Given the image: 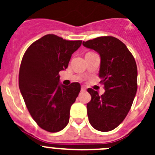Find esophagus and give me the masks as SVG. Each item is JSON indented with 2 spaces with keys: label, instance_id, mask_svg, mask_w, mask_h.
I'll use <instances>...</instances> for the list:
<instances>
[{
  "label": "esophagus",
  "instance_id": "34e87169",
  "mask_svg": "<svg viewBox=\"0 0 155 155\" xmlns=\"http://www.w3.org/2000/svg\"><path fill=\"white\" fill-rule=\"evenodd\" d=\"M85 90H86V88L85 86H82L81 87V91H85Z\"/></svg>",
  "mask_w": 155,
  "mask_h": 155
}]
</instances>
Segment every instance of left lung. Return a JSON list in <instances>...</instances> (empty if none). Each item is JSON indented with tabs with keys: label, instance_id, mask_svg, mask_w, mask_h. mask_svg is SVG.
<instances>
[{
	"label": "left lung",
	"instance_id": "left-lung-1",
	"mask_svg": "<svg viewBox=\"0 0 155 155\" xmlns=\"http://www.w3.org/2000/svg\"><path fill=\"white\" fill-rule=\"evenodd\" d=\"M101 55L99 77L105 92L87 88L91 100L87 104L88 121L94 129L107 132L119 125L129 112L137 91V67L125 44L111 36L82 43Z\"/></svg>",
	"mask_w": 155,
	"mask_h": 155
}]
</instances>
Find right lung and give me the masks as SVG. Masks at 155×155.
<instances>
[{
    "instance_id": "1",
    "label": "right lung",
    "mask_w": 155,
    "mask_h": 155,
    "mask_svg": "<svg viewBox=\"0 0 155 155\" xmlns=\"http://www.w3.org/2000/svg\"><path fill=\"white\" fill-rule=\"evenodd\" d=\"M82 40H67L54 34L34 42L23 55L18 85L33 119L48 132L68 125L70 110L81 90L79 82L59 83V72L68 68L72 54Z\"/></svg>"
}]
</instances>
